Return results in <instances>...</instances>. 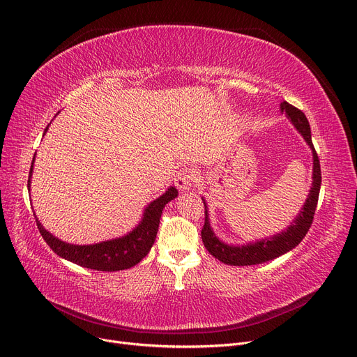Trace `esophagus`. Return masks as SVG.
I'll use <instances>...</instances> for the list:
<instances>
[{
	"label": "esophagus",
	"instance_id": "34e87169",
	"mask_svg": "<svg viewBox=\"0 0 357 357\" xmlns=\"http://www.w3.org/2000/svg\"><path fill=\"white\" fill-rule=\"evenodd\" d=\"M195 183V171L194 169H181L175 176V185L181 192H186Z\"/></svg>",
	"mask_w": 357,
	"mask_h": 357
}]
</instances>
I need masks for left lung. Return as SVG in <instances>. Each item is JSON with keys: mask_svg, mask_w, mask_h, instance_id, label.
Instances as JSON below:
<instances>
[{"mask_svg": "<svg viewBox=\"0 0 357 357\" xmlns=\"http://www.w3.org/2000/svg\"><path fill=\"white\" fill-rule=\"evenodd\" d=\"M281 113L287 116L289 121L293 123V126L297 129V132L303 136L308 148L312 149L313 155V174H312V188L308 191L307 199L301 209L298 211L294 220L290 222V225L282 229L281 232H277L271 236H266L263 240H255L245 244H227L225 241L220 240L217 234L213 232L209 221V212L208 205L205 202V198L202 197L204 205H205V225L201 231L202 243L208 252L218 258L221 263L229 264V266H255L263 264L267 261H271L277 257H281L296 248L301 240L305 236L308 228H310L313 222V217L316 212L319 194H320V185H321V171H320V162L319 156L314 151L313 142H312V130L310 125L305 114L298 110L297 107L289 105L287 102H282L280 105Z\"/></svg>", "mask_w": 357, "mask_h": 357, "instance_id": "1", "label": "left lung"}]
</instances>
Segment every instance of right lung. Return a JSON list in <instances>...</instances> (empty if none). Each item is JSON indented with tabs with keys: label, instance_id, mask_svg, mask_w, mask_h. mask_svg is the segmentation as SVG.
<instances>
[{
	"label": "right lung",
	"instance_id": "add662e5",
	"mask_svg": "<svg viewBox=\"0 0 357 357\" xmlns=\"http://www.w3.org/2000/svg\"><path fill=\"white\" fill-rule=\"evenodd\" d=\"M49 126L45 128L44 135L47 129H49ZM34 159H36V155L33 158L31 168H30V176L27 183L29 192L31 191ZM176 197H178V189L175 186H169L159 198H156L155 201L146 205V208L144 209L142 220L132 231H129L122 236H119V238H112L107 241H100L96 244H87V245L70 244V243L61 241L56 235H53L41 225V222L36 217V212H34V217L44 241L49 244V247L59 257L70 261V263H75L80 267L90 268V270L121 271V270H128L136 266L137 263H140L142 258H145L148 255V252L151 251L156 240L162 211L166 204L171 202Z\"/></svg>",
	"mask_w": 357,
	"mask_h": 357
}]
</instances>
